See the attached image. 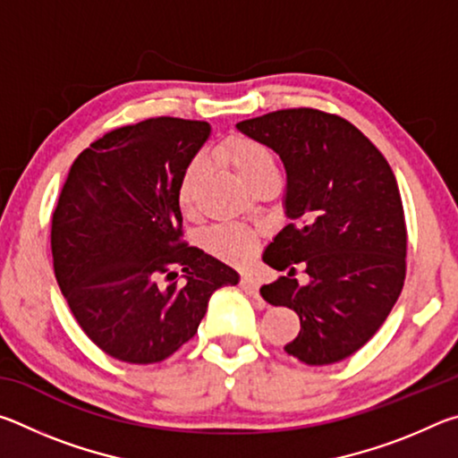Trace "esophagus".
Returning <instances> with one entry per match:
<instances>
[{
	"label": "esophagus",
	"instance_id": "obj_1",
	"mask_svg": "<svg viewBox=\"0 0 458 458\" xmlns=\"http://www.w3.org/2000/svg\"><path fill=\"white\" fill-rule=\"evenodd\" d=\"M240 286H242V291L246 294H250V297L254 299V303H257V307H265V301H262V297L259 294V281H254L252 276L244 275L242 278H240Z\"/></svg>",
	"mask_w": 458,
	"mask_h": 458
}]
</instances>
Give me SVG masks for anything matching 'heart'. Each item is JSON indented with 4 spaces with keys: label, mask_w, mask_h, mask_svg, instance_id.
I'll use <instances>...</instances> for the list:
<instances>
[{
    "label": "heart",
    "mask_w": 458,
    "mask_h": 458,
    "mask_svg": "<svg viewBox=\"0 0 458 458\" xmlns=\"http://www.w3.org/2000/svg\"><path fill=\"white\" fill-rule=\"evenodd\" d=\"M218 153L246 183L254 180L257 175L268 172V169H276L275 157L268 147L244 135L228 137L226 141L218 147ZM201 172H204V161L201 159H193L191 164L185 167L180 180V188H177V201H180L182 210H190L191 208L193 193H196ZM206 246L208 250L222 260L244 262L252 254L254 246H257V236L242 226L226 224V226H218L208 232Z\"/></svg>",
    "instance_id": "obj_1"
}]
</instances>
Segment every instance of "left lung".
<instances>
[{
  "instance_id": "obj_1",
  "label": "left lung",
  "mask_w": 458,
  "mask_h": 458,
  "mask_svg": "<svg viewBox=\"0 0 458 458\" xmlns=\"http://www.w3.org/2000/svg\"><path fill=\"white\" fill-rule=\"evenodd\" d=\"M273 149L286 172L291 224L262 260L286 270L260 294L289 307L301 331L284 352L309 366L350 358L374 337L404 286L406 224L392 167L350 121L317 108H286L238 123ZM306 267L299 285L293 264Z\"/></svg>"
}]
</instances>
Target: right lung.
<instances>
[{"instance_id": "right-lung-1", "label": "right lung", "mask_w": 458, "mask_h": 458, "mask_svg": "<svg viewBox=\"0 0 458 458\" xmlns=\"http://www.w3.org/2000/svg\"><path fill=\"white\" fill-rule=\"evenodd\" d=\"M212 127L157 117L84 149L52 214L54 275L90 341L114 360L157 363L190 341L220 286L240 275L182 242L177 188Z\"/></svg>"}]
</instances>
